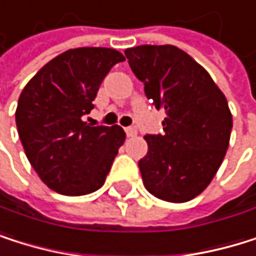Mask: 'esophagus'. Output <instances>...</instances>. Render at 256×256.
Listing matches in <instances>:
<instances>
[{
	"instance_id": "1",
	"label": "esophagus",
	"mask_w": 256,
	"mask_h": 256,
	"mask_svg": "<svg viewBox=\"0 0 256 256\" xmlns=\"http://www.w3.org/2000/svg\"><path fill=\"white\" fill-rule=\"evenodd\" d=\"M125 132H126V136H128V137H134V136H137V130H136V128H132V126L125 128Z\"/></svg>"
}]
</instances>
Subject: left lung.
Wrapping results in <instances>:
<instances>
[{"label":"left lung","mask_w":256,"mask_h":256,"mask_svg":"<svg viewBox=\"0 0 256 256\" xmlns=\"http://www.w3.org/2000/svg\"><path fill=\"white\" fill-rule=\"evenodd\" d=\"M145 94L164 111L163 134H148L140 174L154 197L184 203L200 196L226 156L232 114L210 74L176 46H138L125 50Z\"/></svg>","instance_id":"1"}]
</instances>
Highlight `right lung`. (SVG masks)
Returning a JSON list of instances; mask_svg holds the SVG:
<instances>
[{
    "label": "right lung",
    "mask_w": 256,
    "mask_h": 256,
    "mask_svg": "<svg viewBox=\"0 0 256 256\" xmlns=\"http://www.w3.org/2000/svg\"><path fill=\"white\" fill-rule=\"evenodd\" d=\"M124 60L114 48H72L47 62L24 86L15 112L21 144L36 174L59 194L98 190L125 142L120 126L82 120L94 108L104 78Z\"/></svg>",
    "instance_id": "right-lung-1"
}]
</instances>
